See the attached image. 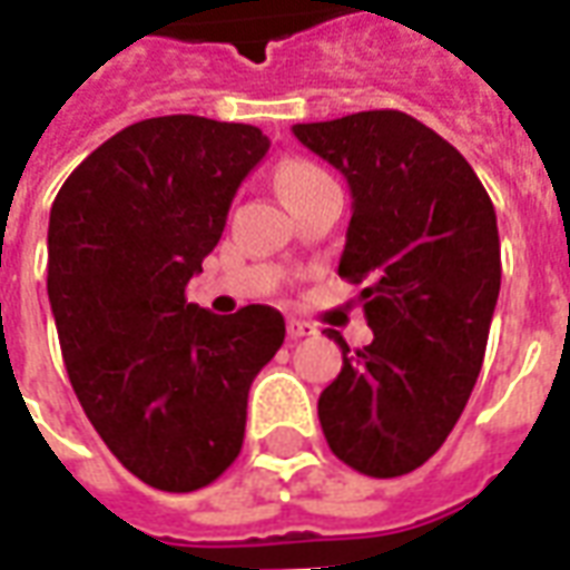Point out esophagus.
<instances>
[{
    "label": "esophagus",
    "instance_id": "obj_1",
    "mask_svg": "<svg viewBox=\"0 0 570 570\" xmlns=\"http://www.w3.org/2000/svg\"><path fill=\"white\" fill-rule=\"evenodd\" d=\"M314 333H317V330H314L308 321H298V317H289V321H286V335H289V338H305V335Z\"/></svg>",
    "mask_w": 570,
    "mask_h": 570
}]
</instances>
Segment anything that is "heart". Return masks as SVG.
I'll return each mask as SVG.
<instances>
[{
  "label": "heart",
  "mask_w": 570,
  "mask_h": 570,
  "mask_svg": "<svg viewBox=\"0 0 570 570\" xmlns=\"http://www.w3.org/2000/svg\"><path fill=\"white\" fill-rule=\"evenodd\" d=\"M323 179H330V176L323 174L321 167H314V164L308 161H289L277 170V188H281L284 198H293V195H298V191H305V188L311 186H317Z\"/></svg>",
  "instance_id": "heart-1"
}]
</instances>
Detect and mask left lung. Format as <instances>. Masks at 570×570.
Segmentation results:
<instances>
[{"label": "left lung", "instance_id": "8db88e82", "mask_svg": "<svg viewBox=\"0 0 570 570\" xmlns=\"http://www.w3.org/2000/svg\"><path fill=\"white\" fill-rule=\"evenodd\" d=\"M296 140L342 170L354 213L338 277L360 293L372 345L317 400L323 436L357 473H412L461 419L501 289L489 191L452 142L396 109L296 125Z\"/></svg>", "mask_w": 570, "mask_h": 570}]
</instances>
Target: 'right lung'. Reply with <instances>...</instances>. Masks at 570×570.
Segmentation results:
<instances>
[{
  "instance_id": "obj_1",
  "label": "right lung",
  "mask_w": 570,
  "mask_h": 570,
  "mask_svg": "<svg viewBox=\"0 0 570 570\" xmlns=\"http://www.w3.org/2000/svg\"><path fill=\"white\" fill-rule=\"evenodd\" d=\"M265 151L253 125L146 118L51 204L48 298L69 382L109 452L158 491H198L235 464L249 384L284 345L268 305L219 317L186 302Z\"/></svg>"
}]
</instances>
